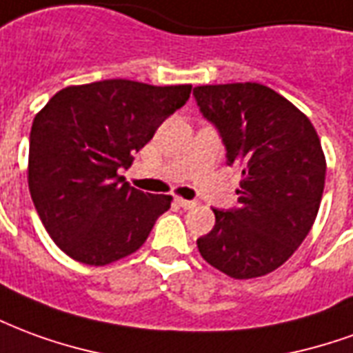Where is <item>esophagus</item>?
<instances>
[{
    "label": "esophagus",
    "instance_id": "1",
    "mask_svg": "<svg viewBox=\"0 0 353 353\" xmlns=\"http://www.w3.org/2000/svg\"><path fill=\"white\" fill-rule=\"evenodd\" d=\"M177 206H181L183 210H191V208L196 206V202H192V200H185V199H177Z\"/></svg>",
    "mask_w": 353,
    "mask_h": 353
}]
</instances>
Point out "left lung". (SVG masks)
I'll return each mask as SVG.
<instances>
[{
    "label": "left lung",
    "instance_id": "8db88e82",
    "mask_svg": "<svg viewBox=\"0 0 353 353\" xmlns=\"http://www.w3.org/2000/svg\"><path fill=\"white\" fill-rule=\"evenodd\" d=\"M192 94L221 134L229 164L242 170L238 208L214 210V229L196 240L200 255L234 280L270 274L316 221L327 170L318 132L259 83L202 85Z\"/></svg>",
    "mask_w": 353,
    "mask_h": 353
}]
</instances>
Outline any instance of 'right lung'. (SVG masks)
<instances>
[{"instance_id":"add662e5","label":"right lung","mask_w":353,"mask_h":353,"mask_svg":"<svg viewBox=\"0 0 353 353\" xmlns=\"http://www.w3.org/2000/svg\"><path fill=\"white\" fill-rule=\"evenodd\" d=\"M191 85L154 87L128 79L73 85L35 115L28 187L45 229L83 265L103 266L138 252L170 194L123 181L157 128L191 96Z\"/></svg>"}]
</instances>
